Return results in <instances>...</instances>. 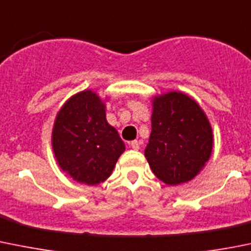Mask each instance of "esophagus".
Returning a JSON list of instances; mask_svg holds the SVG:
<instances>
[{
    "mask_svg": "<svg viewBox=\"0 0 251 251\" xmlns=\"http://www.w3.org/2000/svg\"><path fill=\"white\" fill-rule=\"evenodd\" d=\"M130 146H131V148H133V150H135V151H137V150H140L141 142H140V141H137V140L131 141V142H130Z\"/></svg>",
    "mask_w": 251,
    "mask_h": 251,
    "instance_id": "esophagus-1",
    "label": "esophagus"
}]
</instances>
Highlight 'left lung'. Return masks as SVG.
Instances as JSON below:
<instances>
[{
  "label": "left lung",
  "instance_id": "left-lung-1",
  "mask_svg": "<svg viewBox=\"0 0 251 251\" xmlns=\"http://www.w3.org/2000/svg\"><path fill=\"white\" fill-rule=\"evenodd\" d=\"M212 128L194 99L179 92L155 97L145 155L158 179L177 185L193 179L212 152Z\"/></svg>",
  "mask_w": 251,
  "mask_h": 251
}]
</instances>
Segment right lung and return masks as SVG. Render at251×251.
Instances as JSON below:
<instances>
[{
  "mask_svg": "<svg viewBox=\"0 0 251 251\" xmlns=\"http://www.w3.org/2000/svg\"><path fill=\"white\" fill-rule=\"evenodd\" d=\"M52 148L67 175L88 185L110 176L125 145L105 118V105L92 91H83L65 103L52 131Z\"/></svg>",
  "mask_w": 251,
  "mask_h": 251,
  "instance_id": "add662e5",
  "label": "right lung"
}]
</instances>
